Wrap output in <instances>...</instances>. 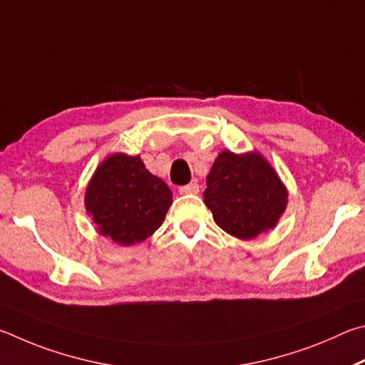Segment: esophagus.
<instances>
[{
	"mask_svg": "<svg viewBox=\"0 0 365 365\" xmlns=\"http://www.w3.org/2000/svg\"><path fill=\"white\" fill-rule=\"evenodd\" d=\"M199 190H200L199 184L190 182V184H187V186L179 187V194H182V195H194V194H199Z\"/></svg>",
	"mask_w": 365,
	"mask_h": 365,
	"instance_id": "1",
	"label": "esophagus"
}]
</instances>
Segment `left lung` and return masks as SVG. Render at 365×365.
I'll use <instances>...</instances> for the list:
<instances>
[{
	"label": "left lung",
	"mask_w": 365,
	"mask_h": 365,
	"mask_svg": "<svg viewBox=\"0 0 365 365\" xmlns=\"http://www.w3.org/2000/svg\"><path fill=\"white\" fill-rule=\"evenodd\" d=\"M287 189L258 152H221L207 176L203 202L222 231L250 240L276 227L287 207Z\"/></svg>",
	"instance_id": "obj_1"
}]
</instances>
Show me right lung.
<instances>
[{
    "label": "right lung",
    "instance_id": "right-lung-1",
    "mask_svg": "<svg viewBox=\"0 0 365 365\" xmlns=\"http://www.w3.org/2000/svg\"><path fill=\"white\" fill-rule=\"evenodd\" d=\"M171 190L139 155L113 153L102 162L85 194L86 213L101 235L120 245L143 242L162 226Z\"/></svg>",
    "mask_w": 365,
    "mask_h": 365
}]
</instances>
